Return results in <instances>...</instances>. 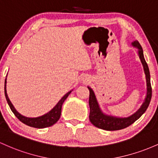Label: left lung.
Segmentation results:
<instances>
[{
	"mask_svg": "<svg viewBox=\"0 0 158 158\" xmlns=\"http://www.w3.org/2000/svg\"><path fill=\"white\" fill-rule=\"evenodd\" d=\"M132 45L139 49L138 50V55H139V59L141 60L145 74H146L147 93L146 98H145V102L142 104L140 108L135 113H134L129 117L120 118L108 116V115L104 114L102 111V110L100 109L93 90L88 86L89 90V104L90 107L89 121L91 122V123L93 124L94 126L98 127V128L106 131H117L125 128V127L132 125L134 122L136 121L138 118L140 117L142 115L146 112L147 108L149 105L152 95L149 69H148V66L147 65L146 60H145L144 55H143V51L140 44L138 42V41H134V42H132Z\"/></svg>",
	"mask_w": 158,
	"mask_h": 158,
	"instance_id": "1",
	"label": "left lung"
}]
</instances>
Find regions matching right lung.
I'll return each instance as SVG.
<instances>
[{
	"label": "right lung",
	"mask_w": 158,
	"mask_h": 158,
	"mask_svg": "<svg viewBox=\"0 0 158 158\" xmlns=\"http://www.w3.org/2000/svg\"><path fill=\"white\" fill-rule=\"evenodd\" d=\"M6 78L5 79V83H4V93H5V96H6V99L7 101V103L10 106V109L12 111V113L15 114V116L20 120L21 122H23L25 125H28L30 127H36V128H44V127H50L51 125H54L56 122L59 120L60 118V115H61V109H62V105H63V102H65V99L67 98V97L69 95V94L72 93V91L69 92L68 93H66L64 96L60 100V102L56 104V106L53 108L51 110L49 111L48 113H46V114L43 115V116H40V117H36V118H29L26 117V116H22V114H20L15 109L14 106L12 105V104L10 102V98H8L7 93H6Z\"/></svg>",
	"instance_id": "add662e5"
}]
</instances>
